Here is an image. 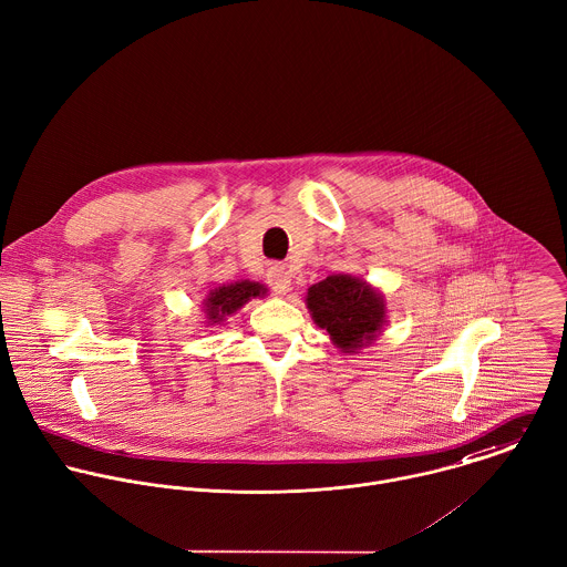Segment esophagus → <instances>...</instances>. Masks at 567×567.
<instances>
[{"label":"esophagus","mask_w":567,"mask_h":567,"mask_svg":"<svg viewBox=\"0 0 567 567\" xmlns=\"http://www.w3.org/2000/svg\"><path fill=\"white\" fill-rule=\"evenodd\" d=\"M267 282L278 296H285L291 289V274L285 265H271L267 269Z\"/></svg>","instance_id":"1"}]
</instances>
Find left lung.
Returning <instances> with one entry per match:
<instances>
[{
    "mask_svg": "<svg viewBox=\"0 0 567 567\" xmlns=\"http://www.w3.org/2000/svg\"><path fill=\"white\" fill-rule=\"evenodd\" d=\"M307 309L342 353H358L373 344L386 324L384 296L362 278L327 276L307 289Z\"/></svg>",
    "mask_w": 567,
    "mask_h": 567,
    "instance_id": "8db88e82",
    "label": "left lung"
}]
</instances>
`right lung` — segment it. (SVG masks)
<instances>
[{"instance_id": "add662e5", "label": "right lung", "mask_w": 567, "mask_h": 567, "mask_svg": "<svg viewBox=\"0 0 567 567\" xmlns=\"http://www.w3.org/2000/svg\"><path fill=\"white\" fill-rule=\"evenodd\" d=\"M265 296H267V287L254 280H238V282L214 287L203 302L205 322L207 327L209 324L218 327L238 309H243L251 298H265Z\"/></svg>"}]
</instances>
